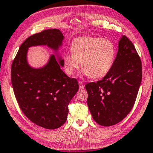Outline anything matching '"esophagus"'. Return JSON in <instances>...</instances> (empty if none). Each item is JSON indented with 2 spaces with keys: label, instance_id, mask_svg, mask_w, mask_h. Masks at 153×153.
I'll return each mask as SVG.
<instances>
[{
  "label": "esophagus",
  "instance_id": "obj_1",
  "mask_svg": "<svg viewBox=\"0 0 153 153\" xmlns=\"http://www.w3.org/2000/svg\"><path fill=\"white\" fill-rule=\"evenodd\" d=\"M79 88H80L81 89L84 88V85L83 84L82 81H79Z\"/></svg>",
  "mask_w": 153,
  "mask_h": 153
}]
</instances>
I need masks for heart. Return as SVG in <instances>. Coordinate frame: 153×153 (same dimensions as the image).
Wrapping results in <instances>:
<instances>
[{
  "mask_svg": "<svg viewBox=\"0 0 153 153\" xmlns=\"http://www.w3.org/2000/svg\"><path fill=\"white\" fill-rule=\"evenodd\" d=\"M70 52L62 55L65 72L72 76L81 62L83 73L94 79L105 76L112 68L116 54L114 43L108 39L83 36L77 38L71 45Z\"/></svg>",
  "mask_w": 153,
  "mask_h": 153,
  "instance_id": "b5f03b06",
  "label": "heart"
}]
</instances>
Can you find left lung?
Returning <instances> with one entry per match:
<instances>
[{
	"label": "left lung",
	"mask_w": 153,
	"mask_h": 153,
	"mask_svg": "<svg viewBox=\"0 0 153 153\" xmlns=\"http://www.w3.org/2000/svg\"><path fill=\"white\" fill-rule=\"evenodd\" d=\"M141 79L139 55L131 41L122 36L109 72L102 80L86 85L87 105L95 122L110 126L124 120L134 106Z\"/></svg>",
	"instance_id": "left-lung-1"
}]
</instances>
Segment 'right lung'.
I'll list each match as a JSON object with an SVG mask.
<instances>
[{
    "instance_id": "obj_1",
    "label": "right lung",
    "mask_w": 153,
    "mask_h": 153,
    "mask_svg": "<svg viewBox=\"0 0 153 153\" xmlns=\"http://www.w3.org/2000/svg\"><path fill=\"white\" fill-rule=\"evenodd\" d=\"M63 34L59 29H46L27 38L19 47L11 67V81L19 108L25 116L38 126L55 129L66 122L68 105L79 90L74 78H70L60 69L62 58L57 62L51 55L44 67L29 66L28 48L47 45L55 52L62 44Z\"/></svg>"
}]
</instances>
